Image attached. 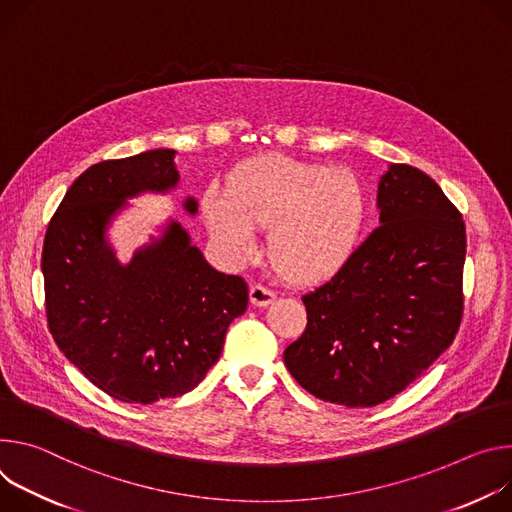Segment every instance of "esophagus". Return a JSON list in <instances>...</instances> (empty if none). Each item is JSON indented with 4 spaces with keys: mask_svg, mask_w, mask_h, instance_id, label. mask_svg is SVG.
I'll return each instance as SVG.
<instances>
[{
    "mask_svg": "<svg viewBox=\"0 0 512 512\" xmlns=\"http://www.w3.org/2000/svg\"><path fill=\"white\" fill-rule=\"evenodd\" d=\"M274 301V293L262 285H252L250 287V303L254 307H266Z\"/></svg>",
    "mask_w": 512,
    "mask_h": 512,
    "instance_id": "1",
    "label": "esophagus"
}]
</instances>
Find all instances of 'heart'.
Segmentation results:
<instances>
[{"label": "heart", "mask_w": 512, "mask_h": 512, "mask_svg": "<svg viewBox=\"0 0 512 512\" xmlns=\"http://www.w3.org/2000/svg\"><path fill=\"white\" fill-rule=\"evenodd\" d=\"M366 213V191L350 170L285 154L238 164L225 193L207 189L201 197L207 234L227 262L252 260L256 230L268 227V258L295 285H315L350 260Z\"/></svg>", "instance_id": "b5f03b06"}]
</instances>
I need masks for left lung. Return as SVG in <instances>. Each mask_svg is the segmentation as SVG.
Listing matches in <instances>:
<instances>
[{
	"instance_id": "obj_1",
	"label": "left lung",
	"mask_w": 512,
	"mask_h": 512,
	"mask_svg": "<svg viewBox=\"0 0 512 512\" xmlns=\"http://www.w3.org/2000/svg\"><path fill=\"white\" fill-rule=\"evenodd\" d=\"M380 225L303 295L307 327L285 350L293 378L325 403L374 407L405 390L453 342L464 295L466 225L423 170L388 164Z\"/></svg>"
}]
</instances>
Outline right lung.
I'll return each mask as SVG.
<instances>
[{"label":"right lung","instance_id":"add662e5","mask_svg":"<svg viewBox=\"0 0 512 512\" xmlns=\"http://www.w3.org/2000/svg\"><path fill=\"white\" fill-rule=\"evenodd\" d=\"M170 148L89 166L48 223L42 248L48 329L97 388L150 405L193 390L219 360L225 331L248 307L240 276L217 272L168 219L160 236L120 262L111 221L142 193L177 189ZM197 213L195 197L183 201Z\"/></svg>","mask_w":512,"mask_h":512}]
</instances>
